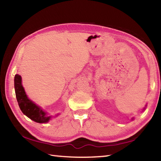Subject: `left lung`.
<instances>
[{"label":"left lung","mask_w":161,"mask_h":161,"mask_svg":"<svg viewBox=\"0 0 161 161\" xmlns=\"http://www.w3.org/2000/svg\"><path fill=\"white\" fill-rule=\"evenodd\" d=\"M144 109H145V108H144Z\"/></svg>","instance_id":"1"}]
</instances>
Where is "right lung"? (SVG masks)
Returning <instances> with one entry per match:
<instances>
[{
  "label": "right lung",
  "instance_id": "1",
  "mask_svg": "<svg viewBox=\"0 0 161 161\" xmlns=\"http://www.w3.org/2000/svg\"><path fill=\"white\" fill-rule=\"evenodd\" d=\"M14 88L17 102L23 114L36 122L46 123L50 120L51 116H47L41 107L27 97L21 84V77L18 74L14 77Z\"/></svg>",
  "mask_w": 161,
  "mask_h": 161
}]
</instances>
